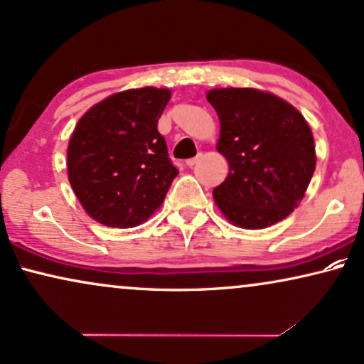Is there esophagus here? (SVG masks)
Segmentation results:
<instances>
[{
    "mask_svg": "<svg viewBox=\"0 0 364 364\" xmlns=\"http://www.w3.org/2000/svg\"><path fill=\"white\" fill-rule=\"evenodd\" d=\"M200 158H201V154H200V156H196V158L188 159V161H186V166H188V168H193V166H195V164L198 163V161H200Z\"/></svg>",
    "mask_w": 364,
    "mask_h": 364,
    "instance_id": "34e87169",
    "label": "esophagus"
}]
</instances>
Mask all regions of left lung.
<instances>
[{
  "instance_id": "obj_1",
  "label": "left lung",
  "mask_w": 364,
  "mask_h": 364,
  "mask_svg": "<svg viewBox=\"0 0 364 364\" xmlns=\"http://www.w3.org/2000/svg\"><path fill=\"white\" fill-rule=\"evenodd\" d=\"M220 119L216 151L230 173L213 190L222 215L238 228L260 230L297 208L316 169V146L299 110L272 92L227 87L206 92Z\"/></svg>"
}]
</instances>
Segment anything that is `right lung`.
<instances>
[{
  "mask_svg": "<svg viewBox=\"0 0 364 364\" xmlns=\"http://www.w3.org/2000/svg\"><path fill=\"white\" fill-rule=\"evenodd\" d=\"M169 99V89H129L92 105L79 119L68 141L67 173L95 222L132 228L161 208L178 176L158 132Z\"/></svg>",
  "mask_w": 364,
  "mask_h": 364,
  "instance_id": "obj_1",
  "label": "right lung"
}]
</instances>
